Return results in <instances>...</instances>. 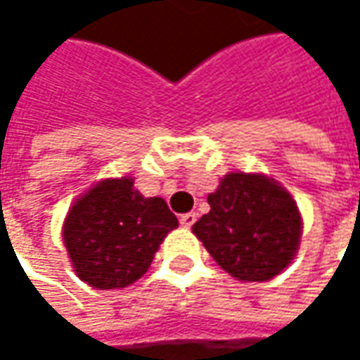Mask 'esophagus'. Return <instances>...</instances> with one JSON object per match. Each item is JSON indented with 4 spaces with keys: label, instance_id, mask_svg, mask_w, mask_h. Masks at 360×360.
Returning <instances> with one entry per match:
<instances>
[{
    "label": "esophagus",
    "instance_id": "obj_1",
    "mask_svg": "<svg viewBox=\"0 0 360 360\" xmlns=\"http://www.w3.org/2000/svg\"><path fill=\"white\" fill-rule=\"evenodd\" d=\"M195 219H198L195 212H185V214H181L179 217V223L183 227H191V225L195 223Z\"/></svg>",
    "mask_w": 360,
    "mask_h": 360
}]
</instances>
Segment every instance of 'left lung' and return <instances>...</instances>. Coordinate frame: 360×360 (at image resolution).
<instances>
[{"label":"left lung","mask_w":360,"mask_h":360,"mask_svg":"<svg viewBox=\"0 0 360 360\" xmlns=\"http://www.w3.org/2000/svg\"><path fill=\"white\" fill-rule=\"evenodd\" d=\"M210 212L193 223L195 238L240 281H269L296 256L302 217L285 187L260 173H229L208 193Z\"/></svg>","instance_id":"8db88e82"}]
</instances>
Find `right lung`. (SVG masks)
<instances>
[{"label": "right lung", "instance_id": "right-lung-1", "mask_svg": "<svg viewBox=\"0 0 360 360\" xmlns=\"http://www.w3.org/2000/svg\"><path fill=\"white\" fill-rule=\"evenodd\" d=\"M175 227L179 221L162 198H146L131 177H120L96 183L70 206L62 240L81 281L116 290L150 269Z\"/></svg>", "mask_w": 360, "mask_h": 360}]
</instances>
